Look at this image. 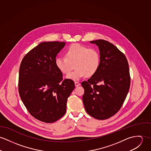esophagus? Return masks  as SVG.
<instances>
[{
  "mask_svg": "<svg viewBox=\"0 0 151 151\" xmlns=\"http://www.w3.org/2000/svg\"><path fill=\"white\" fill-rule=\"evenodd\" d=\"M75 86H76V87H78V86H80L81 83H80L79 82H75Z\"/></svg>",
  "mask_w": 151,
  "mask_h": 151,
  "instance_id": "esophagus-1",
  "label": "esophagus"
}]
</instances>
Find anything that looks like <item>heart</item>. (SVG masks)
Returning <instances> with one entry per match:
<instances>
[{
  "instance_id": "b5f03b06",
  "label": "heart",
  "mask_w": 151,
  "mask_h": 151,
  "mask_svg": "<svg viewBox=\"0 0 151 151\" xmlns=\"http://www.w3.org/2000/svg\"><path fill=\"white\" fill-rule=\"evenodd\" d=\"M100 54L97 49L78 43L69 46L65 56L60 55L55 60L56 67L64 74L69 73L75 64V70L67 76L68 79L74 81L95 75L100 68Z\"/></svg>"
}]
</instances>
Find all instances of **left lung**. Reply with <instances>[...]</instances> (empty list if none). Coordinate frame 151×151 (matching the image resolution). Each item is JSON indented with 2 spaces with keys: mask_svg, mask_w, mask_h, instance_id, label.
I'll return each instance as SVG.
<instances>
[{
  "mask_svg": "<svg viewBox=\"0 0 151 151\" xmlns=\"http://www.w3.org/2000/svg\"><path fill=\"white\" fill-rule=\"evenodd\" d=\"M99 48L101 63L97 73L82 82L83 102L87 114L99 120L115 115L120 109L130 86L129 64L124 54L102 39L90 41Z\"/></svg>",
  "mask_w": 151,
  "mask_h": 151,
  "instance_id": "left-lung-1",
  "label": "left lung"
}]
</instances>
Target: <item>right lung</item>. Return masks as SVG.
<instances>
[{
	"label": "right lung",
	"mask_w": 151,
	"mask_h": 151,
	"mask_svg": "<svg viewBox=\"0 0 151 151\" xmlns=\"http://www.w3.org/2000/svg\"><path fill=\"white\" fill-rule=\"evenodd\" d=\"M65 45L64 42L41 43L24 56L19 67L21 99L29 114L43 122H55L65 115L68 98L75 88L72 80H63L55 64Z\"/></svg>",
	"instance_id": "obj_1"
}]
</instances>
